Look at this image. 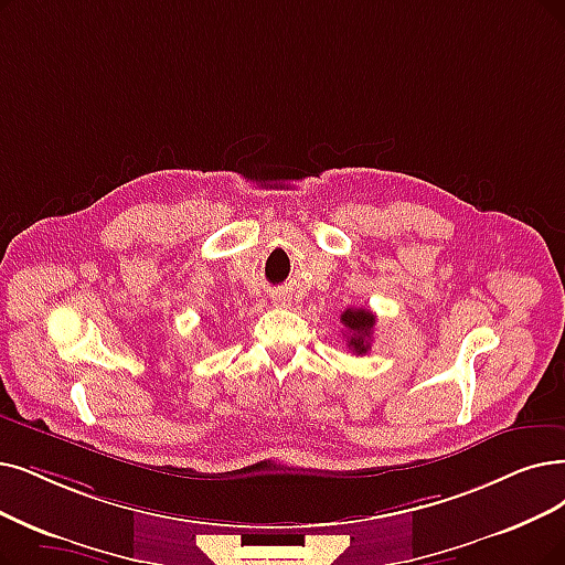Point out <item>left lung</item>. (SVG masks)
<instances>
[{
  "label": "left lung",
  "instance_id": "left-lung-1",
  "mask_svg": "<svg viewBox=\"0 0 565 565\" xmlns=\"http://www.w3.org/2000/svg\"><path fill=\"white\" fill-rule=\"evenodd\" d=\"M341 322L345 324L348 333V348L354 354H366L371 348V335L375 327V315L366 308H348L341 315Z\"/></svg>",
  "mask_w": 565,
  "mask_h": 565
}]
</instances>
